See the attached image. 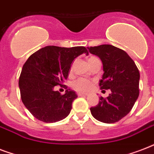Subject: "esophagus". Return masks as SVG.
Returning a JSON list of instances; mask_svg holds the SVG:
<instances>
[{"mask_svg": "<svg viewBox=\"0 0 154 154\" xmlns=\"http://www.w3.org/2000/svg\"><path fill=\"white\" fill-rule=\"evenodd\" d=\"M78 96L79 97H82V96H88L89 94H85V93H82V92H80V93H78Z\"/></svg>", "mask_w": 154, "mask_h": 154, "instance_id": "1", "label": "esophagus"}]
</instances>
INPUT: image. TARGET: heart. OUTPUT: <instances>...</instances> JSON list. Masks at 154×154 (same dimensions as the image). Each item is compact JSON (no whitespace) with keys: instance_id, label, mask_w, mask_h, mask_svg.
I'll use <instances>...</instances> for the list:
<instances>
[{"instance_id":"b5f03b06","label":"heart","mask_w":154,"mask_h":154,"mask_svg":"<svg viewBox=\"0 0 154 154\" xmlns=\"http://www.w3.org/2000/svg\"><path fill=\"white\" fill-rule=\"evenodd\" d=\"M97 59H98V58L96 57H94V56L90 57L88 59L89 64H90ZM72 67H71V70H72ZM93 86H94V82L91 80L86 79V78H79V79L76 80L75 82H72V89L79 92H88L93 88Z\"/></svg>"}]
</instances>
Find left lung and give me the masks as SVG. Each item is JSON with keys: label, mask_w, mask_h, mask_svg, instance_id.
Instances as JSON below:
<instances>
[{"label": "left lung", "mask_w": 154, "mask_h": 154, "mask_svg": "<svg viewBox=\"0 0 154 154\" xmlns=\"http://www.w3.org/2000/svg\"><path fill=\"white\" fill-rule=\"evenodd\" d=\"M88 49L102 61L101 89L111 90L109 97H101L98 104L90 108L92 115L104 123L119 122L130 112L139 96L138 69L124 50L113 45H101L88 47Z\"/></svg>", "instance_id": "obj_1"}]
</instances>
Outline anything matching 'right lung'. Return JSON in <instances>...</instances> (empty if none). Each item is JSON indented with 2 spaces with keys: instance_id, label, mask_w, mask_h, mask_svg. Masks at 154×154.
<instances>
[{
  "instance_id": "right-lung-1",
  "label": "right lung",
  "mask_w": 154,
  "mask_h": 154,
  "mask_svg": "<svg viewBox=\"0 0 154 154\" xmlns=\"http://www.w3.org/2000/svg\"><path fill=\"white\" fill-rule=\"evenodd\" d=\"M82 53L88 54L84 46L49 45L28 58L19 77V88L21 101L33 117L43 122L53 123L69 114L77 95L69 89L61 95L54 88L63 85L72 60Z\"/></svg>"
}]
</instances>
